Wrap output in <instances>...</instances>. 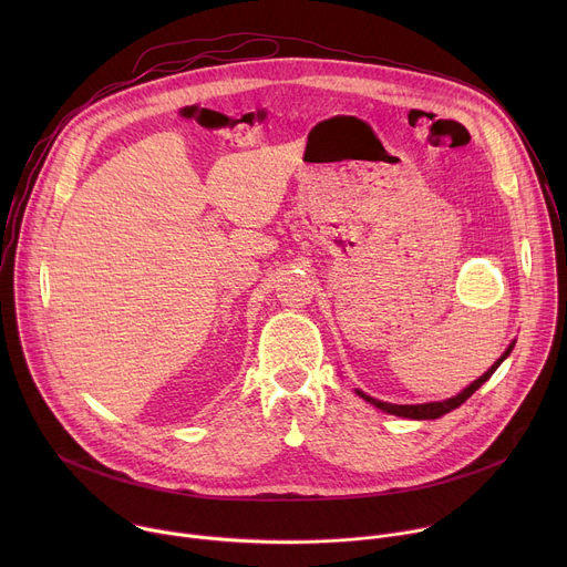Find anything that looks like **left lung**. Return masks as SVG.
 Here are the masks:
<instances>
[{
  "instance_id": "obj_1",
  "label": "left lung",
  "mask_w": 567,
  "mask_h": 567,
  "mask_svg": "<svg viewBox=\"0 0 567 567\" xmlns=\"http://www.w3.org/2000/svg\"><path fill=\"white\" fill-rule=\"evenodd\" d=\"M514 346H516V341H512L509 343V348L503 352V357L487 370L484 372L480 379H475L471 385H466L462 392H457L455 396H451V399H444V401H431V403H406V406H401V403H388V401H379V399H374V396H370V394H365V392H361V390H357V394L359 396H363L368 403H372L374 409H381L383 413H390V415H396V417H406V420H437V417H442V415H446V413H451V411H455L457 406H462V403L484 383L487 381L496 370H498V365L509 357V352L514 350Z\"/></svg>"
}]
</instances>
